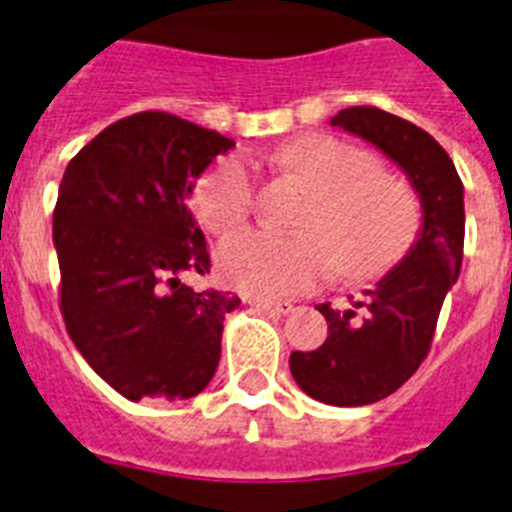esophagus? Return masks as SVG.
I'll list each match as a JSON object with an SVG mask.
<instances>
[{"label": "esophagus", "instance_id": "obj_1", "mask_svg": "<svg viewBox=\"0 0 512 512\" xmlns=\"http://www.w3.org/2000/svg\"><path fill=\"white\" fill-rule=\"evenodd\" d=\"M248 305L259 307V310L269 312V315H287V312H292V305H289V302L261 300V297H251V300H248Z\"/></svg>", "mask_w": 512, "mask_h": 512}]
</instances>
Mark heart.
Instances as JSON below:
<instances>
[{"instance_id":"obj_1","label":"heart","mask_w":512,"mask_h":512,"mask_svg":"<svg viewBox=\"0 0 512 512\" xmlns=\"http://www.w3.org/2000/svg\"><path fill=\"white\" fill-rule=\"evenodd\" d=\"M279 166L312 192L300 235L246 230L217 251L225 282L261 297L312 289L330 269L346 282H369L400 264L418 238L420 205L413 189L379 169L369 151L328 133L287 143ZM256 205V179L238 156L217 161L194 189V210L212 233L241 228Z\"/></svg>"}]
</instances>
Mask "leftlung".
<instances>
[{
    "label": "left lung",
    "mask_w": 512,
    "mask_h": 512,
    "mask_svg": "<svg viewBox=\"0 0 512 512\" xmlns=\"http://www.w3.org/2000/svg\"><path fill=\"white\" fill-rule=\"evenodd\" d=\"M333 128L361 135L410 176L423 205L418 243L364 300L346 310L318 305L328 338L315 351L289 356L292 377L312 400L359 408L408 382L431 351L443 297L464 256V187L449 153L410 120L361 104L338 112Z\"/></svg>",
    "instance_id": "left-lung-1"
}]
</instances>
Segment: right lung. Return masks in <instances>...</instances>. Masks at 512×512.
<instances>
[{"mask_svg":"<svg viewBox=\"0 0 512 512\" xmlns=\"http://www.w3.org/2000/svg\"><path fill=\"white\" fill-rule=\"evenodd\" d=\"M235 143L171 112L104 128L66 166L53 210L63 323L94 372L122 397H194L220 361L238 297L192 289L210 253L187 197Z\"/></svg>","mask_w":512,"mask_h":512,"instance_id":"add662e5","label":"right lung"}]
</instances>
